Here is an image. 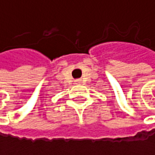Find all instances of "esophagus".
I'll return each instance as SVG.
<instances>
[{
    "mask_svg": "<svg viewBox=\"0 0 155 155\" xmlns=\"http://www.w3.org/2000/svg\"><path fill=\"white\" fill-rule=\"evenodd\" d=\"M74 82H75V84H81V80H80V79L75 80V81H74Z\"/></svg>",
    "mask_w": 155,
    "mask_h": 155,
    "instance_id": "obj_1",
    "label": "esophagus"
}]
</instances>
